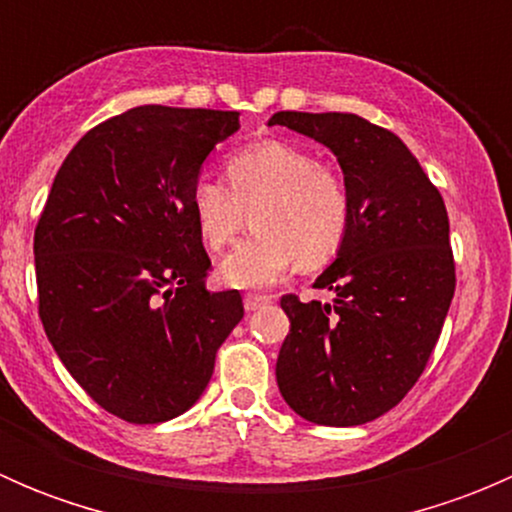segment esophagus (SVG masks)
<instances>
[{
  "mask_svg": "<svg viewBox=\"0 0 512 512\" xmlns=\"http://www.w3.org/2000/svg\"><path fill=\"white\" fill-rule=\"evenodd\" d=\"M272 297H267V294H245V309L247 312H255V309L265 307V304H270Z\"/></svg>",
  "mask_w": 512,
  "mask_h": 512,
  "instance_id": "esophagus-1",
  "label": "esophagus"
}]
</instances>
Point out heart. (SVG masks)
Masks as SVG:
<instances>
[{
	"label": "heart",
	"instance_id": "heart-1",
	"mask_svg": "<svg viewBox=\"0 0 512 512\" xmlns=\"http://www.w3.org/2000/svg\"><path fill=\"white\" fill-rule=\"evenodd\" d=\"M225 178L200 175L190 210L210 250H223L247 225L255 230L220 262V275L237 287L270 285L297 262L324 267L349 227V193L339 173L287 141H257L225 160Z\"/></svg>",
	"mask_w": 512,
	"mask_h": 512
}]
</instances>
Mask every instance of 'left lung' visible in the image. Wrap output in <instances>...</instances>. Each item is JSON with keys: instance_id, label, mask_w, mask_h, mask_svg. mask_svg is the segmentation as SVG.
<instances>
[{"instance_id": "left-lung-1", "label": "left lung", "mask_w": 512, "mask_h": 512, "mask_svg": "<svg viewBox=\"0 0 512 512\" xmlns=\"http://www.w3.org/2000/svg\"><path fill=\"white\" fill-rule=\"evenodd\" d=\"M270 126L327 146L349 193L347 237L314 282L334 302H280L277 386L307 421L359 426L409 394L441 337L456 292L446 205L404 141L366 118L280 111Z\"/></svg>"}]
</instances>
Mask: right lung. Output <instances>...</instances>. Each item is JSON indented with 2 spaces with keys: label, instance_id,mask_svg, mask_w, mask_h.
I'll use <instances>...</instances> for the list:
<instances>
[{
  "label": "right lung",
  "instance_id": "1",
  "mask_svg": "<svg viewBox=\"0 0 512 512\" xmlns=\"http://www.w3.org/2000/svg\"><path fill=\"white\" fill-rule=\"evenodd\" d=\"M237 111L138 106L61 163L34 230L39 317L81 389L128 423L188 411L245 309L208 292L190 188Z\"/></svg>",
  "mask_w": 512,
  "mask_h": 512
}]
</instances>
